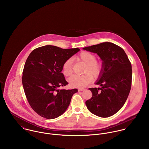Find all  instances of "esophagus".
Segmentation results:
<instances>
[{
	"label": "esophagus",
	"instance_id": "1",
	"mask_svg": "<svg viewBox=\"0 0 149 149\" xmlns=\"http://www.w3.org/2000/svg\"><path fill=\"white\" fill-rule=\"evenodd\" d=\"M85 89H84V88H79V89H78V91L79 92H81V91H84Z\"/></svg>",
	"mask_w": 149,
	"mask_h": 149
}]
</instances>
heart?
<instances>
[{
	"label": "heart",
	"mask_w": 149,
	"mask_h": 149,
	"mask_svg": "<svg viewBox=\"0 0 149 149\" xmlns=\"http://www.w3.org/2000/svg\"><path fill=\"white\" fill-rule=\"evenodd\" d=\"M76 58L86 64L83 75H74L68 79V82L72 87L84 88L88 85L93 80L97 79L102 73L103 64L97 60L95 54L84 51L79 53ZM73 72V61L71 58L65 61L63 64V73L66 76H69Z\"/></svg>",
	"instance_id": "b5f03b06"
}]
</instances>
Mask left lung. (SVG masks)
<instances>
[{
  "instance_id": "obj_1",
  "label": "left lung",
  "mask_w": 149,
  "mask_h": 149,
  "mask_svg": "<svg viewBox=\"0 0 149 149\" xmlns=\"http://www.w3.org/2000/svg\"><path fill=\"white\" fill-rule=\"evenodd\" d=\"M83 49L97 53L103 60V70L96 83L101 87L89 88L92 96L85 104L98 116H111L121 109L127 99L132 82L131 64L124 50L113 43H101Z\"/></svg>"
}]
</instances>
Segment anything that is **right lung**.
I'll list each match as a JSON object with an SVG mask.
<instances>
[{"instance_id":"right-lung-1","label":"right lung","mask_w":149,"mask_h":149,"mask_svg":"<svg viewBox=\"0 0 149 149\" xmlns=\"http://www.w3.org/2000/svg\"><path fill=\"white\" fill-rule=\"evenodd\" d=\"M80 50L46 45L33 50L24 64L22 77L27 101L32 109L46 119L62 115L77 89H58L68 84L61 72L66 60Z\"/></svg>"}]
</instances>
